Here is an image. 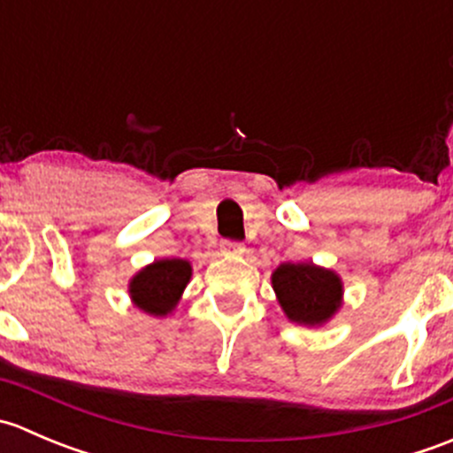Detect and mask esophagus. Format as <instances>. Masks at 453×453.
Returning a JSON list of instances; mask_svg holds the SVG:
<instances>
[{"label": "esophagus", "mask_w": 453, "mask_h": 453, "mask_svg": "<svg viewBox=\"0 0 453 453\" xmlns=\"http://www.w3.org/2000/svg\"><path fill=\"white\" fill-rule=\"evenodd\" d=\"M221 252L232 256V258H239V256L245 254V245L239 243V241H221Z\"/></svg>", "instance_id": "1"}]
</instances>
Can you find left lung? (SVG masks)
<instances>
[{
	"label": "left lung",
	"instance_id": "8db88e82",
	"mask_svg": "<svg viewBox=\"0 0 453 453\" xmlns=\"http://www.w3.org/2000/svg\"><path fill=\"white\" fill-rule=\"evenodd\" d=\"M272 287L289 322L324 326L344 303V282L333 269L307 263H280L272 273Z\"/></svg>",
	"mask_w": 453,
	"mask_h": 453
}]
</instances>
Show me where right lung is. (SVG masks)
Segmentation results:
<instances>
[{"label": "right lung", "mask_w": 453, "mask_h": 453, "mask_svg": "<svg viewBox=\"0 0 453 453\" xmlns=\"http://www.w3.org/2000/svg\"><path fill=\"white\" fill-rule=\"evenodd\" d=\"M193 278V265L186 258H159L142 267L129 280L134 307L153 318H166L180 304L186 285Z\"/></svg>", "instance_id": "1"}]
</instances>
